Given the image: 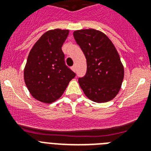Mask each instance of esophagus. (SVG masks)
<instances>
[{
	"mask_svg": "<svg viewBox=\"0 0 151 151\" xmlns=\"http://www.w3.org/2000/svg\"><path fill=\"white\" fill-rule=\"evenodd\" d=\"M72 70H73V72H76V66H72Z\"/></svg>",
	"mask_w": 151,
	"mask_h": 151,
	"instance_id": "esophagus-1",
	"label": "esophagus"
}]
</instances>
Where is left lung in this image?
I'll use <instances>...</instances> for the list:
<instances>
[{
  "label": "left lung",
  "instance_id": "obj_1",
  "mask_svg": "<svg viewBox=\"0 0 151 151\" xmlns=\"http://www.w3.org/2000/svg\"><path fill=\"white\" fill-rule=\"evenodd\" d=\"M87 61V72L78 78L85 96L97 103L113 100L122 86L124 67L118 51L104 32L94 29L73 32Z\"/></svg>",
  "mask_w": 151,
  "mask_h": 151
}]
</instances>
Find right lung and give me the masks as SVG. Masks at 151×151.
I'll list each match as a JSON object with an SVG mask.
<instances>
[{
	"mask_svg": "<svg viewBox=\"0 0 151 151\" xmlns=\"http://www.w3.org/2000/svg\"><path fill=\"white\" fill-rule=\"evenodd\" d=\"M68 29H51L43 34L29 52L24 80L35 99L50 104L62 96L75 73L65 64L63 45Z\"/></svg>",
	"mask_w": 151,
	"mask_h": 151,
	"instance_id": "obj_1",
	"label": "right lung"
}]
</instances>
